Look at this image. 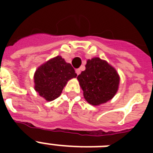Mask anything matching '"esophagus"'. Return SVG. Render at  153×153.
Instances as JSON below:
<instances>
[{
  "label": "esophagus",
  "mask_w": 153,
  "mask_h": 153,
  "mask_svg": "<svg viewBox=\"0 0 153 153\" xmlns=\"http://www.w3.org/2000/svg\"><path fill=\"white\" fill-rule=\"evenodd\" d=\"M75 72H76V74L79 75V74H80V72H81V71H80V69H76L75 70Z\"/></svg>",
  "instance_id": "obj_1"
}]
</instances>
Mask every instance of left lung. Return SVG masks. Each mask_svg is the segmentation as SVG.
Returning <instances> with one entry per match:
<instances>
[{"label": "left lung", "mask_w": 153, "mask_h": 153, "mask_svg": "<svg viewBox=\"0 0 153 153\" xmlns=\"http://www.w3.org/2000/svg\"><path fill=\"white\" fill-rule=\"evenodd\" d=\"M77 79L83 91L84 98L93 105L105 103L114 98L120 82L116 70L98 57L87 60L86 70Z\"/></svg>", "instance_id": "8db88e82"}]
</instances>
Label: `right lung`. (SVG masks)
<instances>
[{
	"label": "right lung",
	"instance_id": "1",
	"mask_svg": "<svg viewBox=\"0 0 153 153\" xmlns=\"http://www.w3.org/2000/svg\"><path fill=\"white\" fill-rule=\"evenodd\" d=\"M76 76L71 65L65 62L61 56H56L36 71L35 90L45 100L53 101L61 94L68 80Z\"/></svg>",
	"mask_w": 153,
	"mask_h": 153
}]
</instances>
